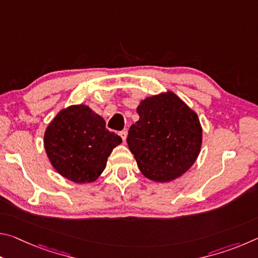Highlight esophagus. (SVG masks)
I'll list each match as a JSON object with an SVG mask.
<instances>
[{"label":"esophagus","instance_id":"1","mask_svg":"<svg viewBox=\"0 0 258 258\" xmlns=\"http://www.w3.org/2000/svg\"><path fill=\"white\" fill-rule=\"evenodd\" d=\"M119 135H120V138L123 139V141L125 142L126 141V138H127V131H123V132L119 133Z\"/></svg>","mask_w":258,"mask_h":258}]
</instances>
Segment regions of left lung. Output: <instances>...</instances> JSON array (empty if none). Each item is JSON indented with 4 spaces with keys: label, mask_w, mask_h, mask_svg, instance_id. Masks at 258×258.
<instances>
[{
    "label": "left lung",
    "mask_w": 258,
    "mask_h": 258,
    "mask_svg": "<svg viewBox=\"0 0 258 258\" xmlns=\"http://www.w3.org/2000/svg\"><path fill=\"white\" fill-rule=\"evenodd\" d=\"M139 120L130 127L127 145L140 171L166 183L186 173L200 154L203 127L197 112L172 91L142 100Z\"/></svg>",
    "instance_id": "obj_1"
}]
</instances>
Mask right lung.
<instances>
[{
	"label": "right lung",
	"mask_w": 258,
	"mask_h": 258,
	"mask_svg": "<svg viewBox=\"0 0 258 258\" xmlns=\"http://www.w3.org/2000/svg\"><path fill=\"white\" fill-rule=\"evenodd\" d=\"M121 138L109 132L106 121L86 104L61 109L47 125L44 148L61 176L75 183H92L101 175L108 157Z\"/></svg>",
	"instance_id": "obj_1"
}]
</instances>
